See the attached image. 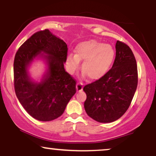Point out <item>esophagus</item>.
<instances>
[{
    "label": "esophagus",
    "mask_w": 156,
    "mask_h": 156,
    "mask_svg": "<svg viewBox=\"0 0 156 156\" xmlns=\"http://www.w3.org/2000/svg\"><path fill=\"white\" fill-rule=\"evenodd\" d=\"M76 89L78 92H81L83 90V83L81 82H78L76 84Z\"/></svg>",
    "instance_id": "esophagus-1"
}]
</instances>
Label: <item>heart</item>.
Segmentation results:
<instances>
[{
  "mask_svg": "<svg viewBox=\"0 0 156 156\" xmlns=\"http://www.w3.org/2000/svg\"><path fill=\"white\" fill-rule=\"evenodd\" d=\"M66 58L68 72L71 74L78 69L80 61H83L82 69L92 80L103 78L114 62L115 51L111 44H103L95 39L80 42Z\"/></svg>",
  "mask_w": 156,
  "mask_h": 156,
  "instance_id": "obj_1",
  "label": "heart"
}]
</instances>
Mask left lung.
Wrapping results in <instances>:
<instances>
[{
	"label": "left lung",
	"mask_w": 156,
	"mask_h": 156,
	"mask_svg": "<svg viewBox=\"0 0 156 156\" xmlns=\"http://www.w3.org/2000/svg\"><path fill=\"white\" fill-rule=\"evenodd\" d=\"M137 84V64L133 52L124 42L117 41L112 69L103 78L83 87L86 112L99 122L117 120L129 108Z\"/></svg>",
	"instance_id": "1"
}]
</instances>
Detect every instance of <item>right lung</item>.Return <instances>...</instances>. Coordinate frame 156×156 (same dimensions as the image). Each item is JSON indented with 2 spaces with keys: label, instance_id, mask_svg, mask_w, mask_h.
<instances>
[{
  "label": "right lung",
  "instance_id": "1",
  "mask_svg": "<svg viewBox=\"0 0 156 156\" xmlns=\"http://www.w3.org/2000/svg\"><path fill=\"white\" fill-rule=\"evenodd\" d=\"M67 45L45 29L34 34L19 48L14 61V87L17 99L32 117L51 121L59 117L76 92V80L64 69ZM47 54L44 55L41 52ZM40 55L46 60L48 73L40 83L32 82L27 68Z\"/></svg>",
  "mask_w": 156,
  "mask_h": 156
}]
</instances>
